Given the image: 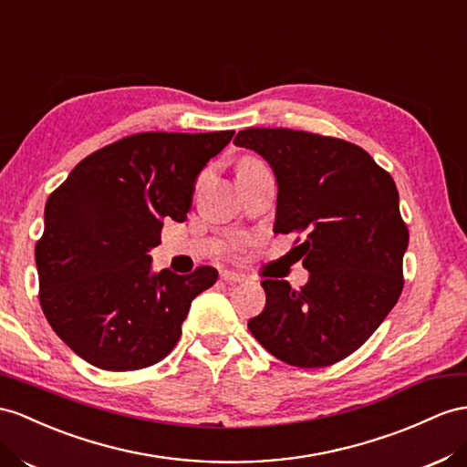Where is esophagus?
<instances>
[{"label": "esophagus", "instance_id": "obj_1", "mask_svg": "<svg viewBox=\"0 0 467 467\" xmlns=\"http://www.w3.org/2000/svg\"><path fill=\"white\" fill-rule=\"evenodd\" d=\"M221 278L224 282H229V284H238V282H244L246 280L244 274L243 272H236V270H223L221 272Z\"/></svg>", "mask_w": 467, "mask_h": 467}]
</instances>
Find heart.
Masks as SVG:
<instances>
[{
  "label": "heart",
  "mask_w": 467,
  "mask_h": 467,
  "mask_svg": "<svg viewBox=\"0 0 467 467\" xmlns=\"http://www.w3.org/2000/svg\"><path fill=\"white\" fill-rule=\"evenodd\" d=\"M265 165L260 160L256 158H243L241 161H238V170L236 171H243V170H253V167H260Z\"/></svg>",
  "instance_id": "heart-1"
}]
</instances>
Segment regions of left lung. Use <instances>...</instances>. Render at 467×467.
I'll return each mask as SVG.
<instances>
[{
	"instance_id": "8db88e82",
	"label": "left lung",
	"mask_w": 467,
	"mask_h": 467,
	"mask_svg": "<svg viewBox=\"0 0 467 467\" xmlns=\"http://www.w3.org/2000/svg\"><path fill=\"white\" fill-rule=\"evenodd\" d=\"M236 146L274 170V231L304 234L309 282L262 280L266 307L248 321L256 341L280 361L317 368L355 353L399 302L409 229L389 171L351 141L290 128H248ZM300 243V236L296 238Z\"/></svg>"
}]
</instances>
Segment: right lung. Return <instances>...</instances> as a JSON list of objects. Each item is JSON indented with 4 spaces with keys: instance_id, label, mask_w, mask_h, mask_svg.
<instances>
[{
    "instance_id": "add662e5",
    "label": "right lung",
    "mask_w": 467,
    "mask_h": 467,
    "mask_svg": "<svg viewBox=\"0 0 467 467\" xmlns=\"http://www.w3.org/2000/svg\"><path fill=\"white\" fill-rule=\"evenodd\" d=\"M233 136H126L87 155L47 199L35 244L39 302L87 363L138 370L175 348L191 302L219 274L213 266L151 274L148 253L161 243L163 221H185L195 177Z\"/></svg>"
}]
</instances>
